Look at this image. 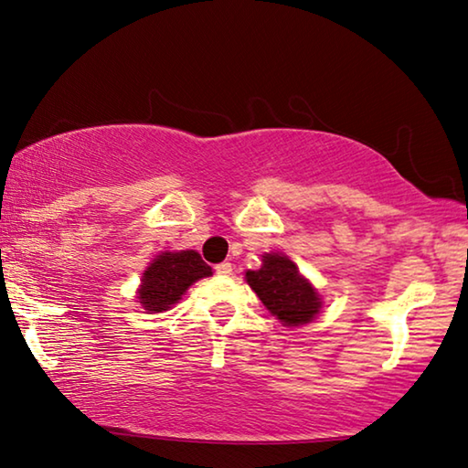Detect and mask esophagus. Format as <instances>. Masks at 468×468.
I'll return each mask as SVG.
<instances>
[{
    "instance_id": "34e87169",
    "label": "esophagus",
    "mask_w": 468,
    "mask_h": 468,
    "mask_svg": "<svg viewBox=\"0 0 468 468\" xmlns=\"http://www.w3.org/2000/svg\"><path fill=\"white\" fill-rule=\"evenodd\" d=\"M214 271H216V273H218V275H222V277H227V275H231L233 273V264L231 262H220V264H216V267H214Z\"/></svg>"
}]
</instances>
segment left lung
<instances>
[{
    "label": "left lung",
    "instance_id": "1",
    "mask_svg": "<svg viewBox=\"0 0 468 468\" xmlns=\"http://www.w3.org/2000/svg\"><path fill=\"white\" fill-rule=\"evenodd\" d=\"M246 279L262 304L285 325L309 324L322 309L317 292L283 254H264L262 267Z\"/></svg>",
    "mask_w": 468,
    "mask_h": 468
}]
</instances>
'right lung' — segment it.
Listing matches in <instances>:
<instances>
[{"label":"right lung","mask_w":468,"mask_h":468,"mask_svg":"<svg viewBox=\"0 0 468 468\" xmlns=\"http://www.w3.org/2000/svg\"><path fill=\"white\" fill-rule=\"evenodd\" d=\"M212 269L201 261L195 250L164 252L144 271L138 301L144 311H167L180 301L186 288L201 277H210Z\"/></svg>","instance_id":"1"}]
</instances>
